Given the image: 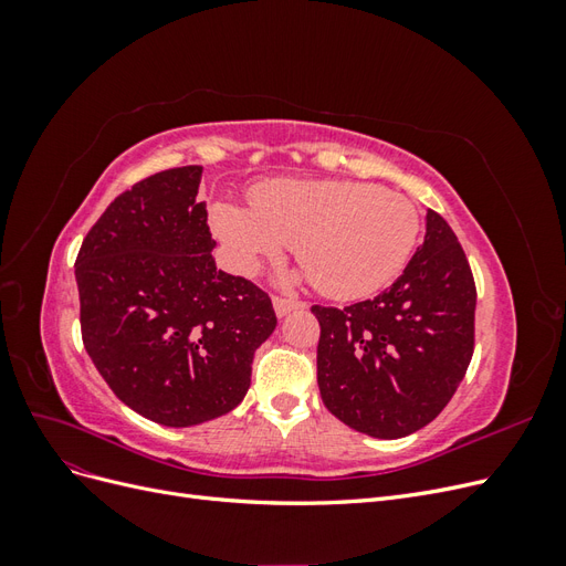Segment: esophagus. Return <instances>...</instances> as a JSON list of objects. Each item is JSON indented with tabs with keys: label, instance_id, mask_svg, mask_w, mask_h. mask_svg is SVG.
I'll return each instance as SVG.
<instances>
[{
	"label": "esophagus",
	"instance_id": "34e87169",
	"mask_svg": "<svg viewBox=\"0 0 566 566\" xmlns=\"http://www.w3.org/2000/svg\"><path fill=\"white\" fill-rule=\"evenodd\" d=\"M273 310H276V316H279V318H283V316H287L290 312L304 310V302L287 300V297H273Z\"/></svg>",
	"mask_w": 566,
	"mask_h": 566
}]
</instances>
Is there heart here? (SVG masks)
Here are the masks:
<instances>
[{"mask_svg":"<svg viewBox=\"0 0 566 566\" xmlns=\"http://www.w3.org/2000/svg\"><path fill=\"white\" fill-rule=\"evenodd\" d=\"M250 205L212 208L231 264L250 273L295 245L314 287L333 300L378 293L403 271L420 233L416 205L370 181L276 179L252 188Z\"/></svg>","mask_w":566,"mask_h":566,"instance_id":"obj_1","label":"heart"}]
</instances>
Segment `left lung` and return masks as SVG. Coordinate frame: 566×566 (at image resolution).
<instances>
[{
    "label": "left lung",
    "instance_id": "1",
    "mask_svg": "<svg viewBox=\"0 0 566 566\" xmlns=\"http://www.w3.org/2000/svg\"><path fill=\"white\" fill-rule=\"evenodd\" d=\"M474 306L468 256L447 219L427 210L424 241L391 287L345 310L312 306L325 408L375 439L418 432L465 378Z\"/></svg>",
    "mask_w": 566,
    "mask_h": 566
}]
</instances>
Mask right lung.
Wrapping results in <instances>:
<instances>
[{"label":"right lung","instance_id":"add662e5","mask_svg":"<svg viewBox=\"0 0 566 566\" xmlns=\"http://www.w3.org/2000/svg\"><path fill=\"white\" fill-rule=\"evenodd\" d=\"M200 177L188 165L134 184L75 262L84 349L119 401L165 427L241 403L254 352L276 328L264 290L217 269Z\"/></svg>","mask_w":566,"mask_h":566}]
</instances>
